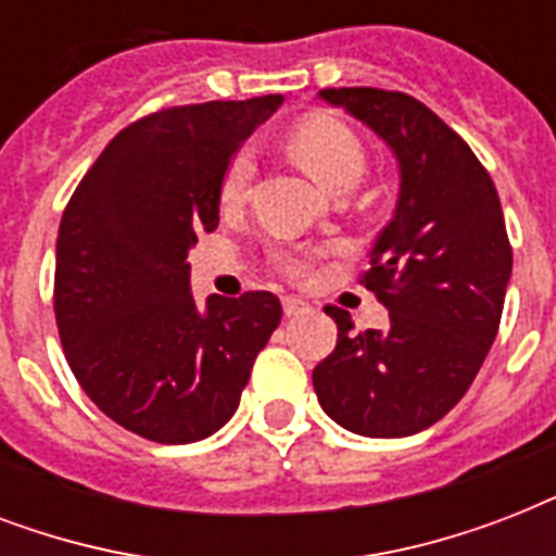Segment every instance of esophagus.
Segmentation results:
<instances>
[{"label":"esophagus","mask_w":556,"mask_h":556,"mask_svg":"<svg viewBox=\"0 0 556 556\" xmlns=\"http://www.w3.org/2000/svg\"><path fill=\"white\" fill-rule=\"evenodd\" d=\"M282 312H286V317H303V314H312V305L305 303V300H296V296H286L282 300Z\"/></svg>","instance_id":"esophagus-1"}]
</instances>
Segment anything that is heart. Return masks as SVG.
Instances as JSON below:
<instances>
[{
  "mask_svg": "<svg viewBox=\"0 0 556 556\" xmlns=\"http://www.w3.org/2000/svg\"><path fill=\"white\" fill-rule=\"evenodd\" d=\"M288 147L294 152V159L320 181L326 190H334L343 181H357L366 167V150L346 124H340L334 117H308L296 126ZM251 181V152H236L222 178V201L236 204L242 201L244 190ZM279 268L291 279H305L312 274L314 262L308 253H282Z\"/></svg>",
  "mask_w": 556,
  "mask_h": 556,
  "instance_id": "heart-1",
  "label": "heart"
}]
</instances>
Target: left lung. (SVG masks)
<instances>
[{
	"instance_id": "8db88e82",
	"label": "left lung",
	"mask_w": 556,
	"mask_h": 556,
	"mask_svg": "<svg viewBox=\"0 0 556 556\" xmlns=\"http://www.w3.org/2000/svg\"><path fill=\"white\" fill-rule=\"evenodd\" d=\"M320 98L387 141L401 190L361 277L389 308V326L352 334L329 305L338 346L314 366V392L340 427L401 439L444 418L493 346L514 265L505 216L488 169L421 100L369 86Z\"/></svg>"
}]
</instances>
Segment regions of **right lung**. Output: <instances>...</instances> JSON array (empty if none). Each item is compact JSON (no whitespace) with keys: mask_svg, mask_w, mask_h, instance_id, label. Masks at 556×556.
I'll list each match as a JSON object with an SVG mask.
<instances>
[{"mask_svg":"<svg viewBox=\"0 0 556 556\" xmlns=\"http://www.w3.org/2000/svg\"><path fill=\"white\" fill-rule=\"evenodd\" d=\"M282 94L173 106L109 141L56 233L54 314L83 392L115 424L190 444L230 421L282 317L270 291H190L187 253L218 225L222 178Z\"/></svg>","mask_w":556,"mask_h":556,"instance_id":"1","label":"right lung"}]
</instances>
